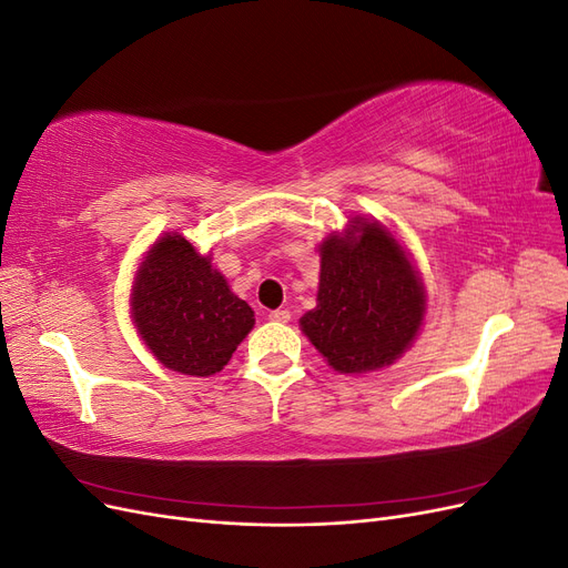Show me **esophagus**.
Wrapping results in <instances>:
<instances>
[{
	"mask_svg": "<svg viewBox=\"0 0 568 568\" xmlns=\"http://www.w3.org/2000/svg\"><path fill=\"white\" fill-rule=\"evenodd\" d=\"M272 322H280V324H286L288 320H291V313L288 311H272L270 315H267Z\"/></svg>",
	"mask_w": 568,
	"mask_h": 568,
	"instance_id": "esophagus-1",
	"label": "esophagus"
}]
</instances>
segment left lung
Segmentation results:
<instances>
[{
    "mask_svg": "<svg viewBox=\"0 0 568 568\" xmlns=\"http://www.w3.org/2000/svg\"><path fill=\"white\" fill-rule=\"evenodd\" d=\"M426 313L419 272L379 220L353 217L320 244L317 307L301 329L341 374L393 365L417 338Z\"/></svg>",
    "mask_w": 568,
    "mask_h": 568,
    "instance_id": "obj_1",
    "label": "left lung"
}]
</instances>
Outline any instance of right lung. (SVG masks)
I'll list each match as a JSON object with an SVG mask.
<instances>
[{
  "label": "right lung",
  "instance_id": "1",
  "mask_svg": "<svg viewBox=\"0 0 568 568\" xmlns=\"http://www.w3.org/2000/svg\"><path fill=\"white\" fill-rule=\"evenodd\" d=\"M132 320L146 348L168 369L211 376L230 363L253 329L251 305L178 232L163 234L136 270Z\"/></svg>",
  "mask_w": 568,
  "mask_h": 568
}]
</instances>
